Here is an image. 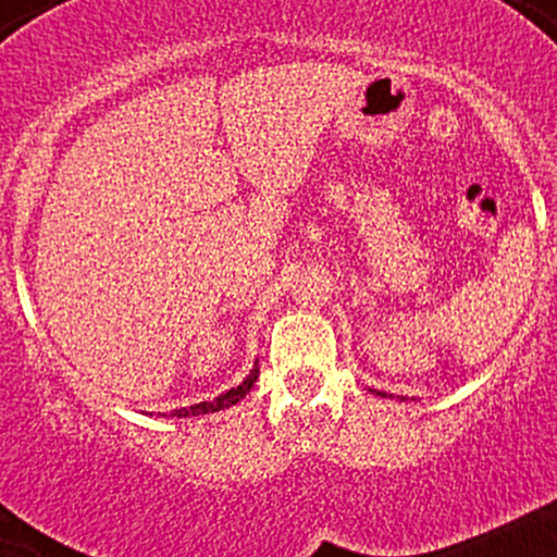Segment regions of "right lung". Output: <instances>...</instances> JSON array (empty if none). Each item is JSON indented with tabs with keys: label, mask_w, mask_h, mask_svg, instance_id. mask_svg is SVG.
I'll list each match as a JSON object with an SVG mask.
<instances>
[{
	"label": "right lung",
	"mask_w": 557,
	"mask_h": 557,
	"mask_svg": "<svg viewBox=\"0 0 557 557\" xmlns=\"http://www.w3.org/2000/svg\"><path fill=\"white\" fill-rule=\"evenodd\" d=\"M257 380H259V369H253V372L248 374L238 387L227 389V393L220 395V398L196 403V406H190V408H177V411H172V417H177V419H181V417H201V413H214V411H222V408L235 406V403L246 398V393L253 387V382H257Z\"/></svg>",
	"instance_id": "add662e5"
}]
</instances>
